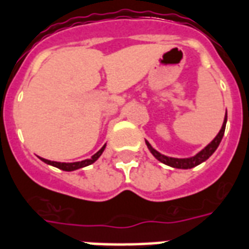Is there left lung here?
Wrapping results in <instances>:
<instances>
[{"instance_id": "8db88e82", "label": "left lung", "mask_w": 249, "mask_h": 249, "mask_svg": "<svg viewBox=\"0 0 249 249\" xmlns=\"http://www.w3.org/2000/svg\"><path fill=\"white\" fill-rule=\"evenodd\" d=\"M226 121H227V113H226L225 121H223V125H222V129L219 130V133L217 134V137L214 138L213 141L210 142L204 150H201L200 153L192 158H185V159H178V158H170V157H166V155H162L160 153H158L157 150L153 149V146L150 145L149 142L146 141V145L149 147L150 153L154 155L155 158L160 160L162 163L167 164V166L171 167H175V168H183V170H187V168H192V167H196L197 164H200V163L205 162L206 159L210 157V155L213 154L214 151L217 150V147L219 146L222 141V137H223V134H225V129H226Z\"/></svg>"}]
</instances>
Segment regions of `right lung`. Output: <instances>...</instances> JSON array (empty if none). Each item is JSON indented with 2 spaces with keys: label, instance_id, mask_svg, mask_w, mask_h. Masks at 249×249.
Wrapping results in <instances>:
<instances>
[{
  "label": "right lung",
  "instance_id": "right-lung-1",
  "mask_svg": "<svg viewBox=\"0 0 249 249\" xmlns=\"http://www.w3.org/2000/svg\"><path fill=\"white\" fill-rule=\"evenodd\" d=\"M104 147H106V145L102 147V149L96 153V154H94L92 157H91L90 159H85V160H81V162H74V163H61V162H53V160H48V159H44V158H40L43 162L48 163V164H51V166H54L57 167V168H60V170L62 171H74V170H78V168H82V167H86L89 166V164H91V163H94L96 159L99 158L100 155H102V153L104 151Z\"/></svg>",
  "mask_w": 249,
  "mask_h": 249
}]
</instances>
